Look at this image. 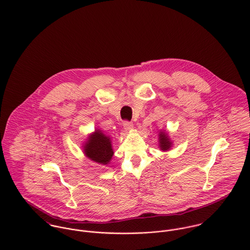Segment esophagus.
I'll return each instance as SVG.
<instances>
[{
	"label": "esophagus",
	"mask_w": 250,
	"mask_h": 250,
	"mask_svg": "<svg viewBox=\"0 0 250 250\" xmlns=\"http://www.w3.org/2000/svg\"><path fill=\"white\" fill-rule=\"evenodd\" d=\"M123 127H124V129H125L126 131H129V130L133 129L134 125H133V123H132L131 121H127V120H125V121L123 122Z\"/></svg>",
	"instance_id": "1"
}]
</instances>
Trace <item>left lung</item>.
<instances>
[{"mask_svg":"<svg viewBox=\"0 0 250 250\" xmlns=\"http://www.w3.org/2000/svg\"><path fill=\"white\" fill-rule=\"evenodd\" d=\"M160 147L163 151L168 150L171 147V142L168 140L167 134L164 132L160 134Z\"/></svg>","mask_w":250,"mask_h":250,"instance_id":"8db88e82","label":"left lung"}]
</instances>
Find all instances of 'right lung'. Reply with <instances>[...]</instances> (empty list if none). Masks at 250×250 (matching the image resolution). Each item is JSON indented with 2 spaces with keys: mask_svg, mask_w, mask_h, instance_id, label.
I'll use <instances>...</instances> for the list:
<instances>
[{
  "mask_svg": "<svg viewBox=\"0 0 250 250\" xmlns=\"http://www.w3.org/2000/svg\"><path fill=\"white\" fill-rule=\"evenodd\" d=\"M85 155L92 161L107 165L113 155L110 139L106 137L101 131H95L88 139L84 146Z\"/></svg>",
  "mask_w": 250,
  "mask_h": 250,
  "instance_id": "1",
  "label": "right lung"
}]
</instances>
